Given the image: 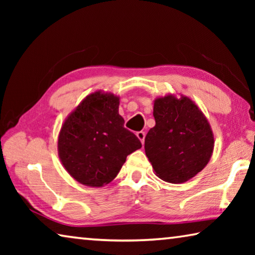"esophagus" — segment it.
<instances>
[{
	"label": "esophagus",
	"instance_id": "esophagus-1",
	"mask_svg": "<svg viewBox=\"0 0 255 255\" xmlns=\"http://www.w3.org/2000/svg\"><path fill=\"white\" fill-rule=\"evenodd\" d=\"M136 136L138 139L141 141V144H144V140H145V132L144 131H138L136 132Z\"/></svg>",
	"mask_w": 255,
	"mask_h": 255
}]
</instances>
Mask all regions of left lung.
<instances>
[{
	"label": "left lung",
	"mask_w": 255,
	"mask_h": 255,
	"mask_svg": "<svg viewBox=\"0 0 255 255\" xmlns=\"http://www.w3.org/2000/svg\"><path fill=\"white\" fill-rule=\"evenodd\" d=\"M155 126L145 137V153L155 174L169 183L187 182L208 164L214 133L189 97L166 94L154 100Z\"/></svg>",
	"instance_id": "1"
}]
</instances>
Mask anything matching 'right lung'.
I'll list each match as a JSON object with an SVG mask.
<instances>
[{"label":"right lung","mask_w":255,"mask_h":255,"mask_svg":"<svg viewBox=\"0 0 255 255\" xmlns=\"http://www.w3.org/2000/svg\"><path fill=\"white\" fill-rule=\"evenodd\" d=\"M119 97L96 91L67 116L58 135V156L77 182L92 188L110 183L129 154L141 147L133 132L124 127Z\"/></svg>","instance_id":"right-lung-1"}]
</instances>
